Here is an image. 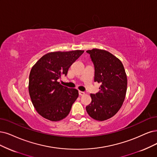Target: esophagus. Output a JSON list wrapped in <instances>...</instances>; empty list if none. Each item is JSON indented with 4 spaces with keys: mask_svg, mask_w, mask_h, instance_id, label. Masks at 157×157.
Listing matches in <instances>:
<instances>
[{
    "mask_svg": "<svg viewBox=\"0 0 157 157\" xmlns=\"http://www.w3.org/2000/svg\"><path fill=\"white\" fill-rule=\"evenodd\" d=\"M79 96H84L85 94V92H82V91H79Z\"/></svg>",
    "mask_w": 157,
    "mask_h": 157,
    "instance_id": "34e87169",
    "label": "esophagus"
}]
</instances>
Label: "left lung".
Segmentation results:
<instances>
[{"mask_svg": "<svg viewBox=\"0 0 157 157\" xmlns=\"http://www.w3.org/2000/svg\"><path fill=\"white\" fill-rule=\"evenodd\" d=\"M94 65V82L100 83V91L91 94L86 107L90 117L98 121L111 118L118 113L125 98L127 79L121 61L110 52L98 48L86 51Z\"/></svg>", "mask_w": 157, "mask_h": 157, "instance_id": "8db88e82", "label": "left lung"}]
</instances>
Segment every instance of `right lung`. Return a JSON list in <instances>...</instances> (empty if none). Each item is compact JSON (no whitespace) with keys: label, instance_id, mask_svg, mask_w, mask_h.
<instances>
[{"label":"right lung","instance_id":"right-lung-1","mask_svg":"<svg viewBox=\"0 0 157 157\" xmlns=\"http://www.w3.org/2000/svg\"><path fill=\"white\" fill-rule=\"evenodd\" d=\"M84 50L54 52L44 55L35 64L29 75L28 90L37 112L52 121L67 117L78 97V90L59 84L68 68Z\"/></svg>","mask_w":157,"mask_h":157}]
</instances>
